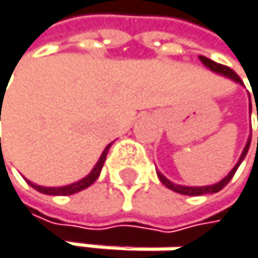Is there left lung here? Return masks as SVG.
Wrapping results in <instances>:
<instances>
[{
	"label": "left lung",
	"mask_w": 258,
	"mask_h": 258,
	"mask_svg": "<svg viewBox=\"0 0 258 258\" xmlns=\"http://www.w3.org/2000/svg\"><path fill=\"white\" fill-rule=\"evenodd\" d=\"M200 60L203 61V64L205 66H208V68L211 70V71H214V73H219V74H222V76H227V77H230V79H233V81H236V82H239V84H243V81L239 79V76L231 70V68H228V66H225V64H220V63H216V61H213V60H209V58H206V56H200ZM257 117H258V109H257ZM249 146H250V138H249V141H247V144H246V147H244V151H243V154H241V157H239V162L236 163V166L231 169V171L228 173V176H225L222 181L220 182H217V184H214V185H206V187H185V185H176V184H173L171 181H168V179L162 174V173H157L158 174V179L169 188V190H174V192H177V194H182V195H192V197H195V195H206V194H216V192H219V190H222L230 181H231V177L235 176V173H236V169H238V166L241 165V162L244 160V157H246V154H247V151H249ZM257 146H258V138H257Z\"/></svg>",
	"instance_id": "1"
}]
</instances>
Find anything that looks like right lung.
Returning <instances> with one entry per match:
<instances>
[{
    "label": "right lung",
    "instance_id": "add662e5",
    "mask_svg": "<svg viewBox=\"0 0 258 258\" xmlns=\"http://www.w3.org/2000/svg\"><path fill=\"white\" fill-rule=\"evenodd\" d=\"M0 120H1V117H0ZM0 146H1V140H0ZM109 147H111V144L104 149V152L101 154L100 160H98V163H96V165H95V168L92 169V173H90L89 176H87V177L81 179L79 182H74V184H71V185H64V187H41V185H36V184H33V182H30V181H28V184H30L33 188L38 190V192L45 194V195H73V194L81 192V190H84V188H87V187H90V185L96 181V179H98V176H100L101 168H103V165H104V160H106V155H107V151H109Z\"/></svg>",
    "mask_w": 258,
    "mask_h": 258
}]
</instances>
